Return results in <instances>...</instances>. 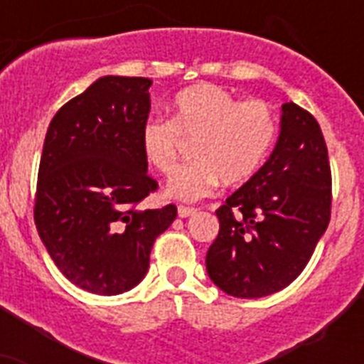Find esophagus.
<instances>
[{
  "instance_id": "1",
  "label": "esophagus",
  "mask_w": 364,
  "mask_h": 364,
  "mask_svg": "<svg viewBox=\"0 0 364 364\" xmlns=\"http://www.w3.org/2000/svg\"><path fill=\"white\" fill-rule=\"evenodd\" d=\"M194 213H196V208H188V205H179V208H177V215L183 217V219L194 215Z\"/></svg>"
}]
</instances>
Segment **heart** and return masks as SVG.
<instances>
[{"instance_id": "obj_1", "label": "heart", "mask_w": 364, "mask_h": 364, "mask_svg": "<svg viewBox=\"0 0 364 364\" xmlns=\"http://www.w3.org/2000/svg\"><path fill=\"white\" fill-rule=\"evenodd\" d=\"M277 122L262 100H243L217 85H194L171 100L170 121L149 119L139 132L143 159L168 176L179 153V136L194 139L193 162L171 176L170 198L194 202L210 196L221 183L247 181L264 164L276 141Z\"/></svg>"}]
</instances>
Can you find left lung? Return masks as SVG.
Segmentation results:
<instances>
[{
  "instance_id": "1",
  "label": "left lung",
  "mask_w": 364,
  "mask_h": 364,
  "mask_svg": "<svg viewBox=\"0 0 364 364\" xmlns=\"http://www.w3.org/2000/svg\"><path fill=\"white\" fill-rule=\"evenodd\" d=\"M331 185L321 128L311 113L283 104L270 159L215 211L219 234L205 255L211 282L238 299L293 283L328 227Z\"/></svg>"
}]
</instances>
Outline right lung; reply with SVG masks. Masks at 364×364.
<instances>
[{
    "label": "right lung",
    "mask_w": 364,
    "mask_h": 364,
    "mask_svg": "<svg viewBox=\"0 0 364 364\" xmlns=\"http://www.w3.org/2000/svg\"><path fill=\"white\" fill-rule=\"evenodd\" d=\"M151 85L145 77H100L60 107L45 136L37 232L58 270L88 293L111 296L136 287L154 240L177 217L173 204L139 208L159 188L139 145Z\"/></svg>",
    "instance_id": "1"
}]
</instances>
